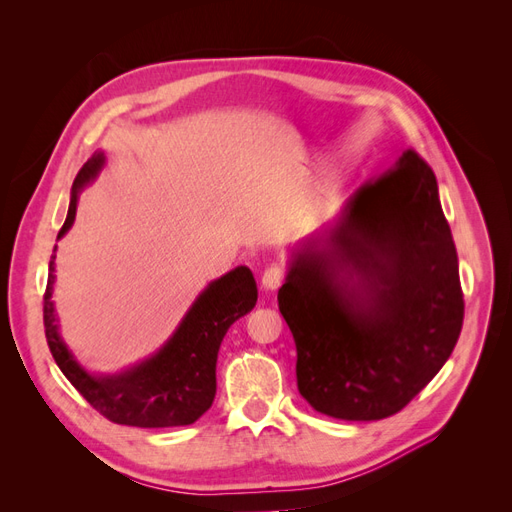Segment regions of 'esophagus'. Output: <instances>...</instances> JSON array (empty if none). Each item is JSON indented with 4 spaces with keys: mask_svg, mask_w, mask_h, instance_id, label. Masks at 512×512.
Instances as JSON below:
<instances>
[{
    "mask_svg": "<svg viewBox=\"0 0 512 512\" xmlns=\"http://www.w3.org/2000/svg\"><path fill=\"white\" fill-rule=\"evenodd\" d=\"M282 282H284V271L277 265L267 267L265 273H262V277H260V284L265 290H277L282 286Z\"/></svg>",
    "mask_w": 512,
    "mask_h": 512,
    "instance_id": "1",
    "label": "esophagus"
}]
</instances>
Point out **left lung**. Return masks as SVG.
Here are the masks:
<instances>
[{
	"instance_id": "1",
	"label": "left lung",
	"mask_w": 512,
	"mask_h": 512,
	"mask_svg": "<svg viewBox=\"0 0 512 512\" xmlns=\"http://www.w3.org/2000/svg\"><path fill=\"white\" fill-rule=\"evenodd\" d=\"M280 312L297 344L299 393L342 421H380L451 356L463 292L436 175L416 151L363 183L294 247Z\"/></svg>"
}]
</instances>
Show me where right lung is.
I'll list each match as a JSON object with an SVG mask.
<instances>
[{"label":"right lung","mask_w":512,"mask_h":512,"mask_svg":"<svg viewBox=\"0 0 512 512\" xmlns=\"http://www.w3.org/2000/svg\"><path fill=\"white\" fill-rule=\"evenodd\" d=\"M104 162V151H96L79 170L72 183L66 222L57 239L72 228L79 194L100 175ZM53 252H57V245ZM53 288L55 254L49 262L44 292V333L61 374L108 421L147 429L192 425L211 408L222 339L230 324L252 312L258 301L252 271L247 267L232 269L198 294L158 352L119 374H89L59 335Z\"/></svg>","instance_id":"obj_1"}]
</instances>
